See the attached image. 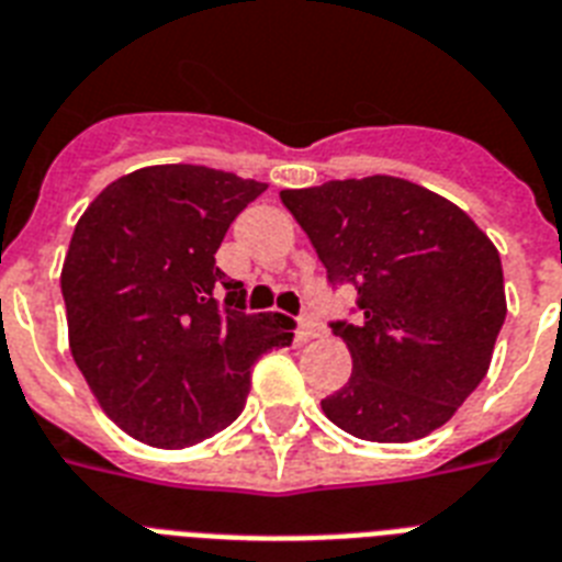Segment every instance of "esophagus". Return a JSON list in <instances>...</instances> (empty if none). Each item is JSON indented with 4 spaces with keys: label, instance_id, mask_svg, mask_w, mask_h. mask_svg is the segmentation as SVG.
Returning <instances> with one entry per match:
<instances>
[{
    "label": "esophagus",
    "instance_id": "esophagus-1",
    "mask_svg": "<svg viewBox=\"0 0 562 562\" xmlns=\"http://www.w3.org/2000/svg\"><path fill=\"white\" fill-rule=\"evenodd\" d=\"M314 337H321V326H317L312 317H303L300 326H296V344H308Z\"/></svg>",
    "mask_w": 562,
    "mask_h": 562
}]
</instances>
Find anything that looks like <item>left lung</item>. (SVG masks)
Here are the masks:
<instances>
[{"mask_svg": "<svg viewBox=\"0 0 562 562\" xmlns=\"http://www.w3.org/2000/svg\"><path fill=\"white\" fill-rule=\"evenodd\" d=\"M280 199L328 282L358 291V321L331 323L352 378L321 401L328 422L392 445L439 430L487 375L508 312L494 241L407 178H346Z\"/></svg>", "mask_w": 562, "mask_h": 562, "instance_id": "left-lung-1", "label": "left lung"}]
</instances>
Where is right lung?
I'll return each mask as SVG.
<instances>
[{
  "mask_svg": "<svg viewBox=\"0 0 562 562\" xmlns=\"http://www.w3.org/2000/svg\"><path fill=\"white\" fill-rule=\"evenodd\" d=\"M262 181L195 164L144 167L80 216L59 289L68 346L103 413L153 447H190L245 409L250 367L294 321L245 312L216 250ZM226 303H221V294Z\"/></svg>",
  "mask_w": 562,
  "mask_h": 562,
  "instance_id": "add662e5",
  "label": "right lung"
}]
</instances>
